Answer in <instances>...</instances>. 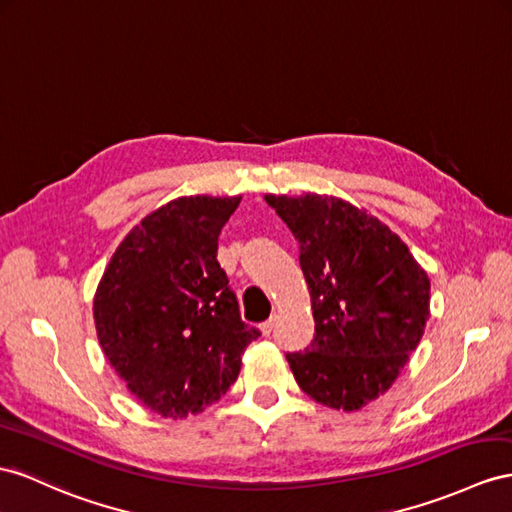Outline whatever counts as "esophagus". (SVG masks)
<instances>
[{
	"mask_svg": "<svg viewBox=\"0 0 512 512\" xmlns=\"http://www.w3.org/2000/svg\"><path fill=\"white\" fill-rule=\"evenodd\" d=\"M274 326H277V316H272L270 320H266L264 324H261L259 326V329H261V335H264V337H268L272 331H274Z\"/></svg>",
	"mask_w": 512,
	"mask_h": 512,
	"instance_id": "1",
	"label": "esophagus"
}]
</instances>
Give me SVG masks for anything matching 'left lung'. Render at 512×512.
Instances as JSON below:
<instances>
[{
  "label": "left lung",
  "mask_w": 512,
  "mask_h": 512,
  "mask_svg": "<svg viewBox=\"0 0 512 512\" xmlns=\"http://www.w3.org/2000/svg\"><path fill=\"white\" fill-rule=\"evenodd\" d=\"M300 244L316 337L287 355L318 404L359 411L393 385L424 335L430 279L398 233L333 194H266Z\"/></svg>",
  "instance_id": "left-lung-1"
}]
</instances>
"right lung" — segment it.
I'll list each match as a JSON object with an SVG mask.
<instances>
[{
  "label": "right lung",
  "mask_w": 512,
  "mask_h": 512,
  "mask_svg": "<svg viewBox=\"0 0 512 512\" xmlns=\"http://www.w3.org/2000/svg\"><path fill=\"white\" fill-rule=\"evenodd\" d=\"M242 196H177L116 248L93 300L103 355L140 404L168 419L225 396L259 331L242 322L218 235Z\"/></svg>",
  "instance_id": "add662e5"
}]
</instances>
